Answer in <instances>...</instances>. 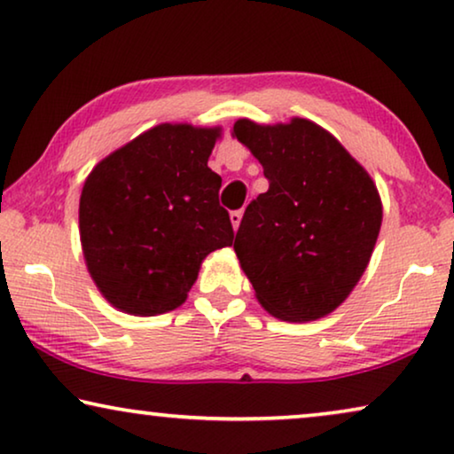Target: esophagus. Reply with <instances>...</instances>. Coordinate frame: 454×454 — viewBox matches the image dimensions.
<instances>
[{"mask_svg": "<svg viewBox=\"0 0 454 454\" xmlns=\"http://www.w3.org/2000/svg\"><path fill=\"white\" fill-rule=\"evenodd\" d=\"M241 216H244V213H241V210H233V213L229 215V219H231V225H233L235 231H238V227H239V223H241Z\"/></svg>", "mask_w": 454, "mask_h": 454, "instance_id": "esophagus-1", "label": "esophagus"}]
</instances>
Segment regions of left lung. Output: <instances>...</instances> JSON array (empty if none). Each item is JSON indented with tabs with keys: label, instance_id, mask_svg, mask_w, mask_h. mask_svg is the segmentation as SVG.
<instances>
[{
	"label": "left lung",
	"instance_id": "left-lung-1",
	"mask_svg": "<svg viewBox=\"0 0 454 454\" xmlns=\"http://www.w3.org/2000/svg\"><path fill=\"white\" fill-rule=\"evenodd\" d=\"M269 190L247 204L233 250L260 306L285 322L325 318L368 269L382 225L370 173L318 123H233Z\"/></svg>",
	"mask_w": 454,
	"mask_h": 454
}]
</instances>
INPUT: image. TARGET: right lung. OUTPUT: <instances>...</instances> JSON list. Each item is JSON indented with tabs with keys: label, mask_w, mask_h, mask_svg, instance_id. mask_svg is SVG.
<instances>
[{
	"label": "right lung",
	"mask_w": 454,
	"mask_h": 454,
	"mask_svg": "<svg viewBox=\"0 0 454 454\" xmlns=\"http://www.w3.org/2000/svg\"><path fill=\"white\" fill-rule=\"evenodd\" d=\"M223 128L159 123L92 167L80 194L86 269L111 306L159 316L188 300L204 258L233 244L208 157Z\"/></svg>",
	"instance_id": "right-lung-1"
}]
</instances>
